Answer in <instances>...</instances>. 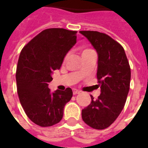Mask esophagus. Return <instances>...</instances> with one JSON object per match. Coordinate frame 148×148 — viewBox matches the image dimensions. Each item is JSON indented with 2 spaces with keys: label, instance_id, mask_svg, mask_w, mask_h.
<instances>
[{
  "label": "esophagus",
  "instance_id": "esophagus-1",
  "mask_svg": "<svg viewBox=\"0 0 148 148\" xmlns=\"http://www.w3.org/2000/svg\"><path fill=\"white\" fill-rule=\"evenodd\" d=\"M80 92H81L80 90H77V89H74V90H73V93H74V95H76V94H77V93H79Z\"/></svg>",
  "mask_w": 148,
  "mask_h": 148
}]
</instances>
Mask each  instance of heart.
<instances>
[{"mask_svg": "<svg viewBox=\"0 0 148 148\" xmlns=\"http://www.w3.org/2000/svg\"><path fill=\"white\" fill-rule=\"evenodd\" d=\"M90 51H92V50H90V49H86V50H84L83 51H82V55L86 54V53H89V52Z\"/></svg>", "mask_w": 148, "mask_h": 148, "instance_id": "obj_1", "label": "heart"}]
</instances>
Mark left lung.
I'll return each instance as SVG.
<instances>
[{
	"instance_id": "8db88e82",
	"label": "left lung",
	"mask_w": 148,
	"mask_h": 148,
	"mask_svg": "<svg viewBox=\"0 0 148 148\" xmlns=\"http://www.w3.org/2000/svg\"><path fill=\"white\" fill-rule=\"evenodd\" d=\"M80 33L96 50L98 56L97 77L101 94L91 97V103L82 109V117L95 129L109 127L124 109L130 88L131 69L123 47L108 35L94 31Z\"/></svg>"
}]
</instances>
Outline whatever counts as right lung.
<instances>
[{"label": "right lung", "instance_id": "right-lung-1", "mask_svg": "<svg viewBox=\"0 0 148 148\" xmlns=\"http://www.w3.org/2000/svg\"><path fill=\"white\" fill-rule=\"evenodd\" d=\"M76 34V31L48 28L21 51L16 74L18 96L27 117L39 126L58 123L73 96L71 88L51 93L48 85L53 71L61 67L65 56L77 42Z\"/></svg>", "mask_w": 148, "mask_h": 148}]
</instances>
